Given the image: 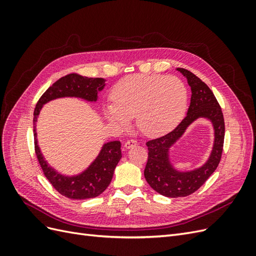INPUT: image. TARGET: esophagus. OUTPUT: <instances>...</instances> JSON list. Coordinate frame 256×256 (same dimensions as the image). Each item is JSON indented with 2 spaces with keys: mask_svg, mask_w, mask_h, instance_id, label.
Segmentation results:
<instances>
[{
  "mask_svg": "<svg viewBox=\"0 0 256 256\" xmlns=\"http://www.w3.org/2000/svg\"><path fill=\"white\" fill-rule=\"evenodd\" d=\"M136 145H138V142L136 140H129L125 143V148L130 150V148H132V147H134Z\"/></svg>",
  "mask_w": 256,
  "mask_h": 256,
  "instance_id": "esophagus-1",
  "label": "esophagus"
}]
</instances>
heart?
Wrapping results in <instances>:
<instances>
[{"label":"heart","mask_w":256,"mask_h":256,"mask_svg":"<svg viewBox=\"0 0 256 256\" xmlns=\"http://www.w3.org/2000/svg\"><path fill=\"white\" fill-rule=\"evenodd\" d=\"M114 102L106 104V120L118 128L136 118L141 132L150 138L177 127L188 108V92L182 80L164 74H131L115 85Z\"/></svg>","instance_id":"obj_1"}]
</instances>
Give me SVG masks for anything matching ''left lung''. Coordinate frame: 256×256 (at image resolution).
<instances>
[{
	"instance_id": "8db88e82",
	"label": "left lung",
	"mask_w": 256,
	"mask_h": 256,
	"mask_svg": "<svg viewBox=\"0 0 256 256\" xmlns=\"http://www.w3.org/2000/svg\"><path fill=\"white\" fill-rule=\"evenodd\" d=\"M191 88V99L187 115L171 132L148 141V160L144 170L146 182L161 196L182 198L192 194L202 186L218 166L224 141V118L221 108L212 90L200 78L184 68H176ZM204 118L211 122L214 130V143L204 164L186 172L174 168L170 159V148L182 137L196 120Z\"/></svg>"
}]
</instances>
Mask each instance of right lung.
<instances>
[{
	"label": "right lung",
	"instance_id": "right-lung-1",
	"mask_svg": "<svg viewBox=\"0 0 256 256\" xmlns=\"http://www.w3.org/2000/svg\"><path fill=\"white\" fill-rule=\"evenodd\" d=\"M102 78H88L79 74H69L62 76L46 90L38 100L34 111L33 126L35 152L38 162L42 168L44 176L54 188L72 200H86L96 198L108 188L114 174V170L122 158L120 142L110 141L104 143L100 148L97 157L82 172L74 175H65L58 172L44 159L37 140L36 122L42 106L52 100L58 98H80L88 102H97L98 92L106 86Z\"/></svg>",
	"mask_w": 256,
	"mask_h": 256
}]
</instances>
